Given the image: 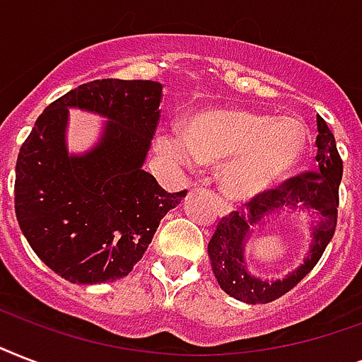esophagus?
Masks as SVG:
<instances>
[{
  "label": "esophagus",
  "mask_w": 362,
  "mask_h": 362,
  "mask_svg": "<svg viewBox=\"0 0 362 362\" xmlns=\"http://www.w3.org/2000/svg\"><path fill=\"white\" fill-rule=\"evenodd\" d=\"M216 199H218V204H220L221 214H229V210H231V209H229V204H227L221 197H218V195H216Z\"/></svg>",
  "instance_id": "obj_1"
}]
</instances>
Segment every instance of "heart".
Wrapping results in <instances>:
<instances>
[{
  "mask_svg": "<svg viewBox=\"0 0 362 362\" xmlns=\"http://www.w3.org/2000/svg\"><path fill=\"white\" fill-rule=\"evenodd\" d=\"M306 131L289 116L244 109L193 112L184 133L165 127L156 150L175 170L192 173L201 163H221V189L229 199L250 201L286 180L303 158Z\"/></svg>",
  "mask_w": 362,
  "mask_h": 362,
  "instance_id": "b5f03b06",
  "label": "heart"
}]
</instances>
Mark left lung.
Segmentation results:
<instances>
[{
	"label": "left lung",
	"instance_id": "obj_1",
	"mask_svg": "<svg viewBox=\"0 0 362 362\" xmlns=\"http://www.w3.org/2000/svg\"><path fill=\"white\" fill-rule=\"evenodd\" d=\"M317 170H306L303 175L287 178L274 189L246 203V210L231 212L216 227L209 242V257L220 287L233 298L247 304L272 303L287 291H291L325 252L331 242L338 218V187L342 180V158L337 150V141L325 120L317 116ZM287 209H310L320 220L313 226L310 250L300 267L281 281H263L249 272L243 257L245 240L262 225V220L272 214Z\"/></svg>",
	"mask_w": 362,
	"mask_h": 362
}]
</instances>
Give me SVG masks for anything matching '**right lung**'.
<instances>
[{
  "instance_id": "obj_1",
  "label": "right lung",
  "mask_w": 362,
  "mask_h": 362,
  "mask_svg": "<svg viewBox=\"0 0 362 362\" xmlns=\"http://www.w3.org/2000/svg\"><path fill=\"white\" fill-rule=\"evenodd\" d=\"M161 92L156 81L86 82L48 105L20 148L16 220L39 259L67 281L103 284L129 274L159 221L187 193H167L142 169ZM71 106L110 120L98 144L81 156L64 144Z\"/></svg>"
}]
</instances>
